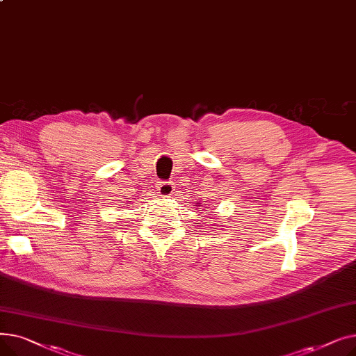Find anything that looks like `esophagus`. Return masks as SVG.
I'll return each instance as SVG.
<instances>
[{"label":"esophagus","instance_id":"esophagus-1","mask_svg":"<svg viewBox=\"0 0 356 356\" xmlns=\"http://www.w3.org/2000/svg\"><path fill=\"white\" fill-rule=\"evenodd\" d=\"M175 192V184L172 181H160L157 184V193L160 196H170Z\"/></svg>","mask_w":356,"mask_h":356}]
</instances>
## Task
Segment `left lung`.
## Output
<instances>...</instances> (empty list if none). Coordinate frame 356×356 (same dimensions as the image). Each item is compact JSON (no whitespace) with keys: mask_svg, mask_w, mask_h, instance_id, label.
I'll return each mask as SVG.
<instances>
[{"mask_svg":"<svg viewBox=\"0 0 356 356\" xmlns=\"http://www.w3.org/2000/svg\"><path fill=\"white\" fill-rule=\"evenodd\" d=\"M196 207H197V204H196ZM200 207H202V204H200Z\"/></svg>","mask_w":356,"mask_h":356,"instance_id":"8db88e82","label":"left lung"}]
</instances>
